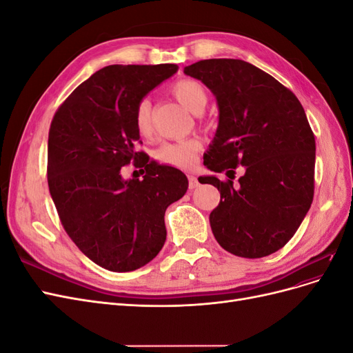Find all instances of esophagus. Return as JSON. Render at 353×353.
Here are the masks:
<instances>
[{"label": "esophagus", "mask_w": 353, "mask_h": 353, "mask_svg": "<svg viewBox=\"0 0 353 353\" xmlns=\"http://www.w3.org/2000/svg\"><path fill=\"white\" fill-rule=\"evenodd\" d=\"M187 176H188V183H190V185H188L190 190L197 188V187H199V181H197L196 175H194V174H188Z\"/></svg>", "instance_id": "obj_1"}]
</instances>
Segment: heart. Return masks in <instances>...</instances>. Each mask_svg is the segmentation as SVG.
Segmentation results:
<instances>
[{"mask_svg":"<svg viewBox=\"0 0 353 353\" xmlns=\"http://www.w3.org/2000/svg\"><path fill=\"white\" fill-rule=\"evenodd\" d=\"M176 101L194 114H201L208 104V92L201 83L193 79H181L172 87ZM135 126L141 135L152 131V103L148 99L141 100L135 110ZM201 141L199 138H185L178 141H166L160 144L154 156L165 165L187 168L194 162L196 153L200 152Z\"/></svg>","mask_w":353,"mask_h":353,"instance_id":"heart-1","label":"heart"}]
</instances>
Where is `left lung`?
Returning a JSON list of instances; mask_svg holds the SVG:
<instances>
[{"instance_id":"left-lung-1","label":"left lung","mask_w":353,"mask_h":353,"mask_svg":"<svg viewBox=\"0 0 353 353\" xmlns=\"http://www.w3.org/2000/svg\"><path fill=\"white\" fill-rule=\"evenodd\" d=\"M184 73L205 83L218 104V128L203 163L231 179L234 168L245 166L237 185L216 175L200 176L221 193L209 216L213 236L241 258L280 250L314 199L315 138L301 101L243 60H200Z\"/></svg>"}]
</instances>
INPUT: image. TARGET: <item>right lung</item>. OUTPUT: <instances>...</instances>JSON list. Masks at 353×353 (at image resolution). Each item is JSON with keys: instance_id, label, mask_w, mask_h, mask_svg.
Segmentation results:
<instances>
[{"instance_id": "1", "label": "right lung", "mask_w": 353, "mask_h": 353, "mask_svg": "<svg viewBox=\"0 0 353 353\" xmlns=\"http://www.w3.org/2000/svg\"><path fill=\"white\" fill-rule=\"evenodd\" d=\"M176 65H110L82 82L56 112L48 134V187L79 250L101 268L128 272L154 259L166 240L165 210L185 194L179 169L137 152V105ZM134 159L143 180H125ZM141 162L138 163L137 160Z\"/></svg>"}]
</instances>
